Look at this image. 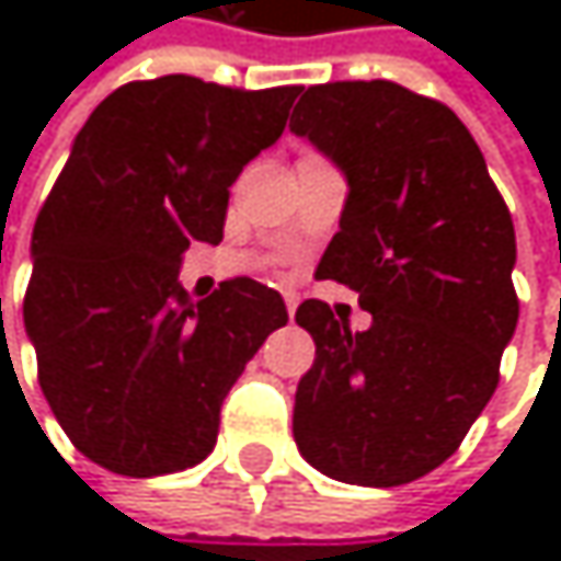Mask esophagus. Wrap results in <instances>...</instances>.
I'll return each mask as SVG.
<instances>
[{
    "mask_svg": "<svg viewBox=\"0 0 561 561\" xmlns=\"http://www.w3.org/2000/svg\"><path fill=\"white\" fill-rule=\"evenodd\" d=\"M282 298H285V308H288V318L295 314V305H298V295L295 291H282Z\"/></svg>",
    "mask_w": 561,
    "mask_h": 561,
    "instance_id": "1",
    "label": "esophagus"
}]
</instances>
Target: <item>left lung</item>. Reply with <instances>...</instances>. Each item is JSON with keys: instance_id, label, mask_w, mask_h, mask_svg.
Here are the masks:
<instances>
[{"instance_id": "obj_1", "label": "left lung", "mask_w": 561, "mask_h": 561, "mask_svg": "<svg viewBox=\"0 0 561 561\" xmlns=\"http://www.w3.org/2000/svg\"><path fill=\"white\" fill-rule=\"evenodd\" d=\"M288 129L347 178L314 276L374 314L351 331L324 301L298 305L314 364L295 445L334 481L399 488L451 458L497 390L519 318L513 220L468 126L392 80L308 87Z\"/></svg>"}]
</instances>
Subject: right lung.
<instances>
[{
	"instance_id": "right-lung-1",
	"label": "right lung",
	"mask_w": 561,
	"mask_h": 561,
	"mask_svg": "<svg viewBox=\"0 0 561 561\" xmlns=\"http://www.w3.org/2000/svg\"><path fill=\"white\" fill-rule=\"evenodd\" d=\"M298 87L133 80L83 123L35 220L25 331L67 438L126 478L194 468L220 405L288 321L276 288L227 279L191 301V243H220L230 184L285 129Z\"/></svg>"
}]
</instances>
